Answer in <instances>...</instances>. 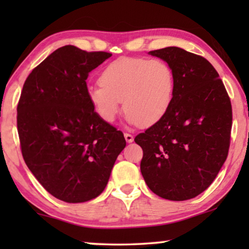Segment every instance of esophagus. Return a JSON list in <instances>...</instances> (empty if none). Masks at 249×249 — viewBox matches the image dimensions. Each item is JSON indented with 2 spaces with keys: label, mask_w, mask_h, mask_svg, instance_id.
Masks as SVG:
<instances>
[{
  "label": "esophagus",
  "mask_w": 249,
  "mask_h": 249,
  "mask_svg": "<svg viewBox=\"0 0 249 249\" xmlns=\"http://www.w3.org/2000/svg\"><path fill=\"white\" fill-rule=\"evenodd\" d=\"M124 137H125V140H126V142H128V143H131V142H133L134 140V137L130 133H124Z\"/></svg>",
  "instance_id": "esophagus-1"
}]
</instances>
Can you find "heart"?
<instances>
[{"mask_svg": "<svg viewBox=\"0 0 249 249\" xmlns=\"http://www.w3.org/2000/svg\"><path fill=\"white\" fill-rule=\"evenodd\" d=\"M99 83L100 86H89L86 97L102 121L114 122L123 101L128 124L149 127L167 114L175 78L163 60L119 58L102 71Z\"/></svg>", "mask_w": 249, "mask_h": 249, "instance_id": "1", "label": "heart"}]
</instances>
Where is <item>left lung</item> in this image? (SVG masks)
<instances>
[{
	"instance_id": "obj_1",
	"label": "left lung",
	"mask_w": 249,
	"mask_h": 249,
	"mask_svg": "<svg viewBox=\"0 0 249 249\" xmlns=\"http://www.w3.org/2000/svg\"><path fill=\"white\" fill-rule=\"evenodd\" d=\"M149 54L170 65L175 86L167 114L134 139L143 150L140 170L157 196L188 200L210 187L227 159L231 102L205 58L177 46Z\"/></svg>"
}]
</instances>
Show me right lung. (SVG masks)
Listing matches in <instances>:
<instances>
[{
    "label": "right lung",
    "mask_w": 249,
    "mask_h": 249,
    "mask_svg": "<svg viewBox=\"0 0 249 249\" xmlns=\"http://www.w3.org/2000/svg\"><path fill=\"white\" fill-rule=\"evenodd\" d=\"M110 57L62 46L33 69L22 88L17 108L22 157L45 190L66 203L98 197L126 145L86 97L89 74Z\"/></svg>",
    "instance_id": "right-lung-1"
}]
</instances>
